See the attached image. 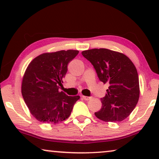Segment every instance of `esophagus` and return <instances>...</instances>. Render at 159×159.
<instances>
[{
	"label": "esophagus",
	"instance_id": "1",
	"mask_svg": "<svg viewBox=\"0 0 159 159\" xmlns=\"http://www.w3.org/2000/svg\"><path fill=\"white\" fill-rule=\"evenodd\" d=\"M82 98H83L84 100H85V101H88V100L90 99V97L84 96V95H82Z\"/></svg>",
	"mask_w": 159,
	"mask_h": 159
}]
</instances>
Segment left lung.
Wrapping results in <instances>:
<instances>
[{"mask_svg":"<svg viewBox=\"0 0 159 159\" xmlns=\"http://www.w3.org/2000/svg\"><path fill=\"white\" fill-rule=\"evenodd\" d=\"M82 54L92 64L100 81L109 84L95 116L104 121H123L135 108L140 96L133 63L125 54L106 48L88 50Z\"/></svg>","mask_w":159,"mask_h":159,"instance_id":"left-lung-1","label":"left lung"}]
</instances>
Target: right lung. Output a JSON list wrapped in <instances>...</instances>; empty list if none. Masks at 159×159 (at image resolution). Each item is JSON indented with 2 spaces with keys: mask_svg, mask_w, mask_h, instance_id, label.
Returning <instances> with one entry per match:
<instances>
[{
  "mask_svg": "<svg viewBox=\"0 0 159 159\" xmlns=\"http://www.w3.org/2000/svg\"><path fill=\"white\" fill-rule=\"evenodd\" d=\"M79 53L75 50L43 53L30 62L21 84V94L32 116L40 122L58 123L70 116L79 95L68 96L58 85L67 66Z\"/></svg>",
  "mask_w": 159,
  "mask_h": 159,
  "instance_id": "add662e5",
  "label": "right lung"
}]
</instances>
